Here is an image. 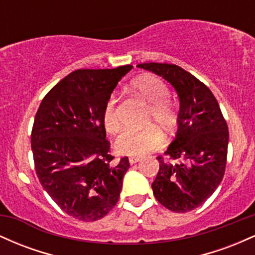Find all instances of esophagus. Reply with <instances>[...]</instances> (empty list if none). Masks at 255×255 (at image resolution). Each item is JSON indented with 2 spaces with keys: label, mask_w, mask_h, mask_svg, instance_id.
<instances>
[{
  "label": "esophagus",
  "mask_w": 255,
  "mask_h": 255,
  "mask_svg": "<svg viewBox=\"0 0 255 255\" xmlns=\"http://www.w3.org/2000/svg\"><path fill=\"white\" fill-rule=\"evenodd\" d=\"M140 160V157H136V156H131L129 157V163L130 164H135V163H137Z\"/></svg>",
  "instance_id": "1"
}]
</instances>
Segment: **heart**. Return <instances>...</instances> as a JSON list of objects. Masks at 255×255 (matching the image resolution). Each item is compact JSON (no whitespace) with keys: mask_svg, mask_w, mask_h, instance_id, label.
I'll return each instance as SVG.
<instances>
[{"mask_svg":"<svg viewBox=\"0 0 255 255\" xmlns=\"http://www.w3.org/2000/svg\"><path fill=\"white\" fill-rule=\"evenodd\" d=\"M131 89L148 104L145 124L156 125L164 130H172L177 125V113L170 102L169 90L159 78L142 75L131 81ZM118 99L111 95L105 102L102 120L105 129L110 134H118L122 129L118 114ZM156 126H148L140 130L126 131L116 141V150L127 156H142L156 150L163 142V135Z\"/></svg>","mask_w":255,"mask_h":255,"instance_id":"b5f03b06","label":"heart"}]
</instances>
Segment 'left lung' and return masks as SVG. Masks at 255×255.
<instances>
[{"label":"left lung","instance_id":"1","mask_svg":"<svg viewBox=\"0 0 255 255\" xmlns=\"http://www.w3.org/2000/svg\"><path fill=\"white\" fill-rule=\"evenodd\" d=\"M169 81L180 97L178 129L152 183L153 195L177 213L201 206L222 182L227 165L229 130L211 90L176 64L140 63ZM178 160L172 165L170 159Z\"/></svg>","mask_w":255,"mask_h":255}]
</instances>
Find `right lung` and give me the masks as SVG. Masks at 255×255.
I'll use <instances>...</instances> for the list:
<instances>
[{"mask_svg": "<svg viewBox=\"0 0 255 255\" xmlns=\"http://www.w3.org/2000/svg\"><path fill=\"white\" fill-rule=\"evenodd\" d=\"M131 68L72 72L46 93L37 110L31 131L37 177L57 206L79 221L103 218L120 198L129 160L116 162L111 154L102 111Z\"/></svg>", "mask_w": 255, "mask_h": 255, "instance_id": "add662e5", "label": "right lung"}]
</instances>
